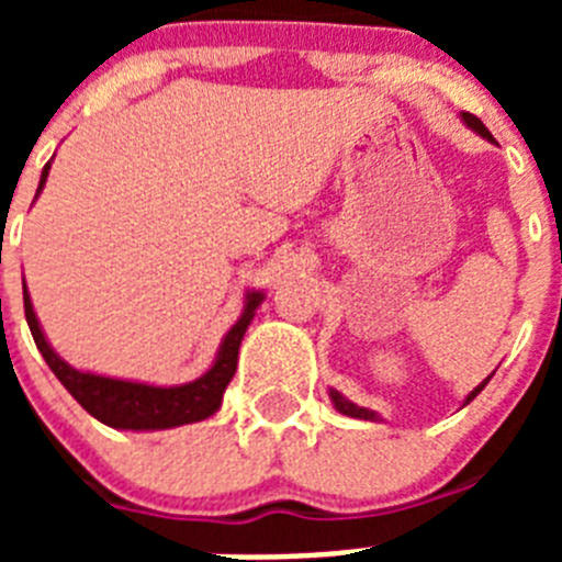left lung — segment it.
Listing matches in <instances>:
<instances>
[{"label": "left lung", "mask_w": 562, "mask_h": 562, "mask_svg": "<svg viewBox=\"0 0 562 562\" xmlns=\"http://www.w3.org/2000/svg\"><path fill=\"white\" fill-rule=\"evenodd\" d=\"M461 117H464V123H467V126H470V128H473V132H479L481 137H486V140H493V134H490V128H486L484 123H481L479 117H475V114L464 112V114H461ZM484 385H486V380L481 382V385H479V389L473 391V394L467 396V402H473L475 396L481 394V389H484ZM329 394H331V402H335V408L340 411V414H346V416H357V419H376L374 411H369V408H357L355 402H349V400H346V396H342V394H337V391H329Z\"/></svg>", "instance_id": "obj_1"}]
</instances>
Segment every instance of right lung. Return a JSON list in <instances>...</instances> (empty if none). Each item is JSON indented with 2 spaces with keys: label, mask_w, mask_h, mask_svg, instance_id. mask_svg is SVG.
Masks as SVG:
<instances>
[{
  "label": "right lung",
  "mask_w": 562,
  "mask_h": 562,
  "mask_svg": "<svg viewBox=\"0 0 562 562\" xmlns=\"http://www.w3.org/2000/svg\"><path fill=\"white\" fill-rule=\"evenodd\" d=\"M49 173V162L42 171V182L38 191L44 188ZM265 295L261 292H247V304L241 317L236 321L231 331L222 340V349L216 355V362L211 371L200 376V380L186 382V385H173V389H157V385H143V382H126L112 380V376L87 374L61 360L56 351L49 349V342L44 340V331L38 326V317L30 304L27 286H24V317H27L30 335L36 340L38 351L53 369V374L61 380L64 389L81 402V408L87 414L95 416L98 422L109 425V428L121 430H166L177 428V425H191V422H202L213 416L222 405V394H225L227 382L236 374L238 362V346L245 337L247 326H250L252 315L261 306Z\"/></svg>",
  "instance_id": "right-lung-1"
}]
</instances>
